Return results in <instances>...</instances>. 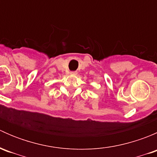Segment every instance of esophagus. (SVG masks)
Instances as JSON below:
<instances>
[{"label": "esophagus", "instance_id": "1", "mask_svg": "<svg viewBox=\"0 0 157 157\" xmlns=\"http://www.w3.org/2000/svg\"><path fill=\"white\" fill-rule=\"evenodd\" d=\"M71 74H72V75H77V71H71Z\"/></svg>", "mask_w": 157, "mask_h": 157}]
</instances>
